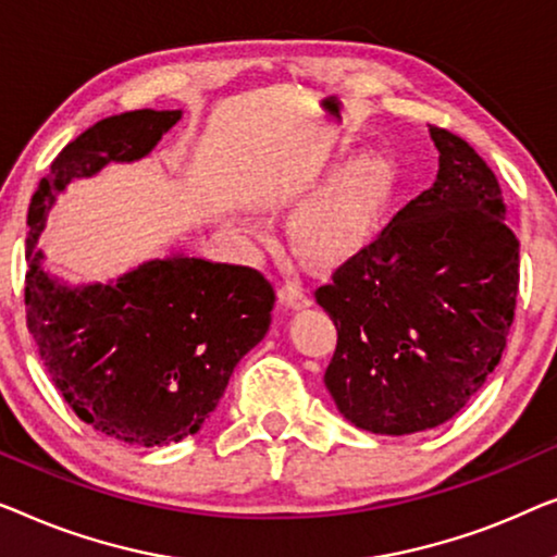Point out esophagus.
<instances>
[{"instance_id":"obj_1","label":"esophagus","mask_w":557,"mask_h":557,"mask_svg":"<svg viewBox=\"0 0 557 557\" xmlns=\"http://www.w3.org/2000/svg\"><path fill=\"white\" fill-rule=\"evenodd\" d=\"M277 293H280V300L289 305V308H305V305H310L308 287H305L297 277L282 280L277 285Z\"/></svg>"}]
</instances>
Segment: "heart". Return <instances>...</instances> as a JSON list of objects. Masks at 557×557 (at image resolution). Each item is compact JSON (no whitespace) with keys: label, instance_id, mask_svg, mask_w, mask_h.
Instances as JSON below:
<instances>
[{"label":"heart","instance_id":"1","mask_svg":"<svg viewBox=\"0 0 557 557\" xmlns=\"http://www.w3.org/2000/svg\"><path fill=\"white\" fill-rule=\"evenodd\" d=\"M383 189L386 171L381 163H354L300 211L297 234L320 255L346 252L366 232Z\"/></svg>","mask_w":557,"mask_h":557}]
</instances>
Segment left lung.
Returning a JSON list of instances; mask_svg holds the SVG:
<instances>
[{
    "mask_svg": "<svg viewBox=\"0 0 557 557\" xmlns=\"http://www.w3.org/2000/svg\"><path fill=\"white\" fill-rule=\"evenodd\" d=\"M429 133L434 184L315 289L338 331L325 388L373 434L449 421L495 371L515 318L520 242L497 176L465 138Z\"/></svg>",
    "mask_w": 557,
    "mask_h": 557,
    "instance_id": "8db88e82",
    "label": "left lung"
}]
</instances>
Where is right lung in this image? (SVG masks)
I'll return each instance as SVG.
<instances>
[{
	"label": "right lung",
	"instance_id": "1",
	"mask_svg": "<svg viewBox=\"0 0 557 557\" xmlns=\"http://www.w3.org/2000/svg\"><path fill=\"white\" fill-rule=\"evenodd\" d=\"M178 119L146 108L90 125L50 163L27 214V327L47 373L77 419L138 446L199 432L234 366L268 333L275 289L252 268L182 255L73 289L47 275L35 247L73 178L144 159Z\"/></svg>",
	"mask_w": 557,
	"mask_h": 557
}]
</instances>
